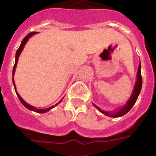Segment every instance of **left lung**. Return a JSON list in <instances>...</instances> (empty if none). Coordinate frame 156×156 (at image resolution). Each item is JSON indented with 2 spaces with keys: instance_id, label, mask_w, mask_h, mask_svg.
<instances>
[{
  "instance_id": "1",
  "label": "left lung",
  "mask_w": 156,
  "mask_h": 156,
  "mask_svg": "<svg viewBox=\"0 0 156 156\" xmlns=\"http://www.w3.org/2000/svg\"><path fill=\"white\" fill-rule=\"evenodd\" d=\"M142 84H143V79H142V75H141V63L139 64V66H138V75H137V82H136L135 87H134V90L133 91V94L131 95L130 99L129 100V101L127 102V104L123 107L121 108L118 112H114V113H112V112H104L103 110H101L100 108H99L97 106H95L99 110H100L102 113L105 114L106 116H110V117H118V116H124L125 114H126L128 112L129 110H130L133 106L134 105V104L136 103L137 100H138V95L141 91V89H142Z\"/></svg>"
}]
</instances>
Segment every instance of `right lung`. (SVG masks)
<instances>
[{"label":"right lung","instance_id":"right-lung-1","mask_svg":"<svg viewBox=\"0 0 156 156\" xmlns=\"http://www.w3.org/2000/svg\"><path fill=\"white\" fill-rule=\"evenodd\" d=\"M35 34H37V32H30L29 33L27 36H26L24 39H23V40L22 41V43H21V45L19 46V48H18V50H17V52H16V55H15V63H14V66H13V73H14V71H15V68H16V66H17V62H18V56H19V55H20L21 52L23 51V47H24V45L26 44V43H27V41L28 40V39L30 37V36H32L33 35H35ZM13 86H14V89H15V84H14V81H13ZM16 91V94H17V95H18V99H19V100L21 101V103L24 105V106L27 108L30 109V110H32V111L34 112H40V113H44V112H46L49 111L50 109H52V108H54V106H52L50 107V108H46V109H37L35 108H34V107L30 106V105H29L28 104H27V103L24 101V100L21 98V96L19 95H18V93L17 92V90H15Z\"/></svg>","mask_w":156,"mask_h":156}]
</instances>
